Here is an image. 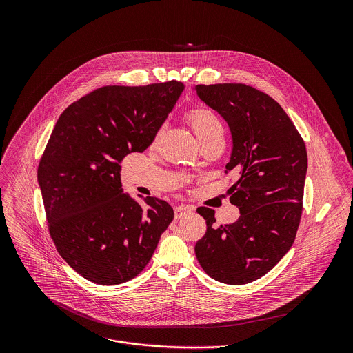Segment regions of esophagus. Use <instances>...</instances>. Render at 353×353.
I'll return each instance as SVG.
<instances>
[{"mask_svg":"<svg viewBox=\"0 0 353 353\" xmlns=\"http://www.w3.org/2000/svg\"><path fill=\"white\" fill-rule=\"evenodd\" d=\"M192 210H193V208H192V206H188V205H179V206H175V208H174L175 219L178 220V219L183 217L186 213H189V212H192Z\"/></svg>","mask_w":353,"mask_h":353,"instance_id":"esophagus-1","label":"esophagus"}]
</instances>
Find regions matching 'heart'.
Segmentation results:
<instances>
[{"label":"heart","instance_id":"heart-1","mask_svg":"<svg viewBox=\"0 0 353 353\" xmlns=\"http://www.w3.org/2000/svg\"><path fill=\"white\" fill-rule=\"evenodd\" d=\"M188 119L201 143L223 133V125L219 117L208 108L190 110Z\"/></svg>","mask_w":353,"mask_h":353}]
</instances>
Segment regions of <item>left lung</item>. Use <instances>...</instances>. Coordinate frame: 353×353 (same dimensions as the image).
<instances>
[{"label":"left lung","mask_w":353,"mask_h":353,"mask_svg":"<svg viewBox=\"0 0 353 353\" xmlns=\"http://www.w3.org/2000/svg\"><path fill=\"white\" fill-rule=\"evenodd\" d=\"M197 95L230 126L232 152L225 174H239L230 201L241 216L216 227L214 210L199 208L206 232L194 250L212 279L248 284L273 269L295 241L303 212L305 145L283 107L250 85H199Z\"/></svg>","instance_id":"1"}]
</instances>
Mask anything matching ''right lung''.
<instances>
[{"instance_id":"right-lung-1","label":"right lung","mask_w":353,"mask_h":353,"mask_svg":"<svg viewBox=\"0 0 353 353\" xmlns=\"http://www.w3.org/2000/svg\"><path fill=\"white\" fill-rule=\"evenodd\" d=\"M185 85H105L59 115L38 165L51 239L84 279L117 285L140 274L174 219L168 202L122 193L121 163L144 152Z\"/></svg>"}]
</instances>
